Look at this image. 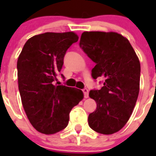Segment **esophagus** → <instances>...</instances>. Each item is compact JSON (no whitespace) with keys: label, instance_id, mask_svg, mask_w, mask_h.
Masks as SVG:
<instances>
[{"label":"esophagus","instance_id":"1","mask_svg":"<svg viewBox=\"0 0 156 156\" xmlns=\"http://www.w3.org/2000/svg\"><path fill=\"white\" fill-rule=\"evenodd\" d=\"M83 95H84V98H88V95H89V90L87 89V88H84V89H83Z\"/></svg>","mask_w":156,"mask_h":156}]
</instances>
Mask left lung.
Segmentation results:
<instances>
[{"mask_svg":"<svg viewBox=\"0 0 156 156\" xmlns=\"http://www.w3.org/2000/svg\"><path fill=\"white\" fill-rule=\"evenodd\" d=\"M80 47L95 63L93 79L104 80L100 90L89 93L97 108L88 116V124L98 133L112 134L125 126L136 105L140 62L129 41L114 32H83Z\"/></svg>","mask_w":156,"mask_h":156,"instance_id":"left-lung-1","label":"left lung"}]
</instances>
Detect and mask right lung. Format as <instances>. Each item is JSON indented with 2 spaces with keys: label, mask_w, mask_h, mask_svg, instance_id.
Listing matches in <instances>:
<instances>
[{
  "label": "right lung",
  "mask_w": 156,
  "mask_h": 156,
  "mask_svg": "<svg viewBox=\"0 0 156 156\" xmlns=\"http://www.w3.org/2000/svg\"><path fill=\"white\" fill-rule=\"evenodd\" d=\"M78 38L73 32L34 36L19 56L18 83L23 106L30 123L42 133L53 134L65 129L70 111L83 98L81 90L55 84L66 51Z\"/></svg>",
  "instance_id": "right-lung-1"
}]
</instances>
